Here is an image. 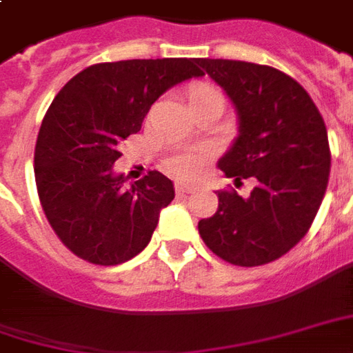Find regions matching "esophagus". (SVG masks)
Instances as JSON below:
<instances>
[{
    "label": "esophagus",
    "mask_w": 353,
    "mask_h": 353,
    "mask_svg": "<svg viewBox=\"0 0 353 353\" xmlns=\"http://www.w3.org/2000/svg\"><path fill=\"white\" fill-rule=\"evenodd\" d=\"M193 191H196V185L194 183H176V193L177 194H189L193 193Z\"/></svg>",
    "instance_id": "obj_1"
}]
</instances>
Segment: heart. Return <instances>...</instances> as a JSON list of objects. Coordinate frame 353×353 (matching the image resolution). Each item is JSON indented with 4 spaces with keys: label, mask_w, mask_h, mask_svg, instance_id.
I'll use <instances>...</instances> for the list:
<instances>
[{
    "label": "heart",
    "mask_w": 353,
    "mask_h": 353,
    "mask_svg": "<svg viewBox=\"0 0 353 353\" xmlns=\"http://www.w3.org/2000/svg\"><path fill=\"white\" fill-rule=\"evenodd\" d=\"M189 103L191 108L208 107V105H223V93L210 83H199L189 91ZM208 162V152L204 151H187L174 154L166 160V170L170 174L179 177H193Z\"/></svg>",
    "instance_id": "1"
}]
</instances>
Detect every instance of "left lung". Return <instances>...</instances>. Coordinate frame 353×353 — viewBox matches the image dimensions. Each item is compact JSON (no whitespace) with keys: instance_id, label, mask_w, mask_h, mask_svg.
Returning <instances> with one entry per match:
<instances>
[{"instance_id":"1","label":"left lung","mask_w":353,"mask_h":353,"mask_svg":"<svg viewBox=\"0 0 353 353\" xmlns=\"http://www.w3.org/2000/svg\"><path fill=\"white\" fill-rule=\"evenodd\" d=\"M194 61L223 88L239 117V137L218 168L236 185L256 181L246 199L219 191L218 210L199 221V233L233 265L270 263L302 241L321 206L331 172L327 128L288 74L245 61Z\"/></svg>"}]
</instances>
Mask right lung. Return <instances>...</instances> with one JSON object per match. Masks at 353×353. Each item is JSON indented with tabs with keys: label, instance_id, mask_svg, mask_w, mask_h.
<instances>
[{
	"label": "right lung",
	"instance_id": "1",
	"mask_svg": "<svg viewBox=\"0 0 353 353\" xmlns=\"http://www.w3.org/2000/svg\"><path fill=\"white\" fill-rule=\"evenodd\" d=\"M194 59H132L78 72L48 108L34 151L39 202L61 243L95 265H117L151 241L174 183L149 172L124 189L120 143L172 85L202 76Z\"/></svg>",
	"mask_w": 353,
	"mask_h": 353
}]
</instances>
